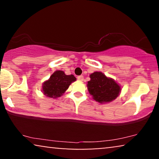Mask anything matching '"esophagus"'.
Instances as JSON below:
<instances>
[{
	"label": "esophagus",
	"instance_id": "esophagus-1",
	"mask_svg": "<svg viewBox=\"0 0 159 159\" xmlns=\"http://www.w3.org/2000/svg\"><path fill=\"white\" fill-rule=\"evenodd\" d=\"M77 80H80V81H83L84 80V77L82 75H80V76H78L77 77Z\"/></svg>",
	"mask_w": 159,
	"mask_h": 159
}]
</instances>
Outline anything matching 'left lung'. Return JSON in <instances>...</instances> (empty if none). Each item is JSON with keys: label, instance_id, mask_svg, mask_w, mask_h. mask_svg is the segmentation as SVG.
<instances>
[{"label": "left lung", "instance_id": "left-lung-1", "mask_svg": "<svg viewBox=\"0 0 159 159\" xmlns=\"http://www.w3.org/2000/svg\"><path fill=\"white\" fill-rule=\"evenodd\" d=\"M88 82V91L93 99L100 103L111 102L119 96L121 87L114 80L107 77L101 71H95L90 75Z\"/></svg>", "mask_w": 159, "mask_h": 159}]
</instances>
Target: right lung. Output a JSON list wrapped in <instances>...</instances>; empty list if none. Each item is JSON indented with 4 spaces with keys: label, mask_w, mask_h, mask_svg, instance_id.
<instances>
[{
    "label": "right lung",
    "mask_w": 159,
    "mask_h": 159,
    "mask_svg": "<svg viewBox=\"0 0 159 159\" xmlns=\"http://www.w3.org/2000/svg\"><path fill=\"white\" fill-rule=\"evenodd\" d=\"M75 81L76 77L73 75H66L64 71H56L52 74L49 80L43 82L42 91L47 97L57 98L63 95L69 85Z\"/></svg>",
    "instance_id": "obj_1"
}]
</instances>
